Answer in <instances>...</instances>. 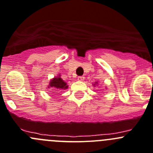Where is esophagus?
<instances>
[{
    "mask_svg": "<svg viewBox=\"0 0 153 153\" xmlns=\"http://www.w3.org/2000/svg\"><path fill=\"white\" fill-rule=\"evenodd\" d=\"M84 79H85V77L84 76H78V78H77V80H78V81H83Z\"/></svg>",
    "mask_w": 153,
    "mask_h": 153,
    "instance_id": "1",
    "label": "esophagus"
}]
</instances>
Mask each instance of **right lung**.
<instances>
[{
    "mask_svg": "<svg viewBox=\"0 0 153 153\" xmlns=\"http://www.w3.org/2000/svg\"><path fill=\"white\" fill-rule=\"evenodd\" d=\"M49 87H52V88H55L56 89H67L68 85H66L65 81L59 77L57 78H54L53 79L51 80L50 82Z\"/></svg>",
    "mask_w": 153,
    "mask_h": 153,
    "instance_id": "1",
    "label": "right lung"
}]
</instances>
